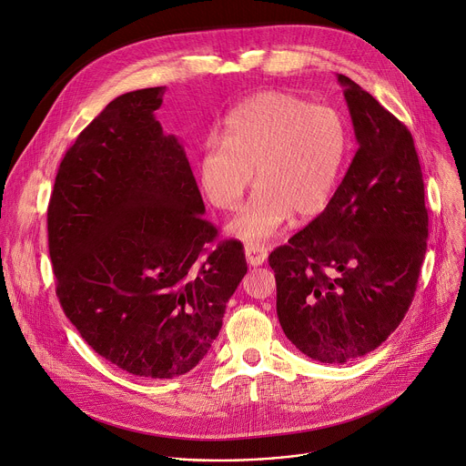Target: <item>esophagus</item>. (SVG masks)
<instances>
[{"mask_svg": "<svg viewBox=\"0 0 466 466\" xmlns=\"http://www.w3.org/2000/svg\"><path fill=\"white\" fill-rule=\"evenodd\" d=\"M268 258V248L262 244H248L246 246V260L249 266H260Z\"/></svg>", "mask_w": 466, "mask_h": 466, "instance_id": "34e87169", "label": "esophagus"}]
</instances>
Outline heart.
Instances as JSON below:
<instances>
[{"mask_svg": "<svg viewBox=\"0 0 466 466\" xmlns=\"http://www.w3.org/2000/svg\"><path fill=\"white\" fill-rule=\"evenodd\" d=\"M350 148L345 116L287 91H262L226 119L224 137L211 134L200 150L198 185L211 206L231 211L255 181L249 202L229 231L257 242L330 204Z\"/></svg>", "mask_w": 466, "mask_h": 466, "instance_id": "obj_1", "label": "heart"}]
</instances>
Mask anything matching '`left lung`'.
<instances>
[{
  "mask_svg": "<svg viewBox=\"0 0 466 466\" xmlns=\"http://www.w3.org/2000/svg\"><path fill=\"white\" fill-rule=\"evenodd\" d=\"M358 150L327 209L268 262L277 318L309 358L345 363L382 345L404 319L428 240L413 137L370 93L338 75Z\"/></svg>",
  "mask_w": 466,
  "mask_h": 466,
  "instance_id": "8db88e82",
  "label": "left lung"
}]
</instances>
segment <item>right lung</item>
Segmentation results:
<instances>
[{
	"label": "right lung",
	"mask_w": 466,
	"mask_h": 466,
	"mask_svg": "<svg viewBox=\"0 0 466 466\" xmlns=\"http://www.w3.org/2000/svg\"><path fill=\"white\" fill-rule=\"evenodd\" d=\"M165 86L114 99L66 152L47 208L56 298L82 339L127 373H189L248 271L220 240L183 147L154 112Z\"/></svg>",
	"instance_id": "add662e5"
}]
</instances>
